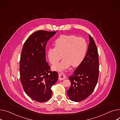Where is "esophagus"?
I'll return each instance as SVG.
<instances>
[{
    "label": "esophagus",
    "mask_w": 120,
    "mask_h": 120,
    "mask_svg": "<svg viewBox=\"0 0 120 120\" xmlns=\"http://www.w3.org/2000/svg\"><path fill=\"white\" fill-rule=\"evenodd\" d=\"M58 79L59 80H64V79H66V76L63 73H59Z\"/></svg>",
    "instance_id": "34e87169"
}]
</instances>
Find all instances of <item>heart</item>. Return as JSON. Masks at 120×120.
I'll use <instances>...</instances> for the list:
<instances>
[{
	"label": "heart",
	"instance_id": "1",
	"mask_svg": "<svg viewBox=\"0 0 120 120\" xmlns=\"http://www.w3.org/2000/svg\"><path fill=\"white\" fill-rule=\"evenodd\" d=\"M54 48H51L48 51V57L52 64H55L63 57V60L55 64L52 68L60 71L71 65L77 67L83 60L87 52V44L81 37L74 35H62L55 40Z\"/></svg>",
	"mask_w": 120,
	"mask_h": 120
}]
</instances>
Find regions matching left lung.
Returning a JSON list of instances; mask_svg holds the SVG:
<instances>
[{
    "instance_id": "1",
    "label": "left lung",
    "mask_w": 120,
    "mask_h": 120,
    "mask_svg": "<svg viewBox=\"0 0 120 120\" xmlns=\"http://www.w3.org/2000/svg\"><path fill=\"white\" fill-rule=\"evenodd\" d=\"M90 42L83 60L69 77L71 86L67 91L69 98L79 102L92 94L98 82L99 76V59L98 49L94 39L89 35Z\"/></svg>"
}]
</instances>
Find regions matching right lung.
<instances>
[{
	"mask_svg": "<svg viewBox=\"0 0 120 120\" xmlns=\"http://www.w3.org/2000/svg\"><path fill=\"white\" fill-rule=\"evenodd\" d=\"M56 32L38 30L24 43L20 62V80L23 89L32 99L44 102L51 98L52 86L58 78L56 71H52L46 61L47 41Z\"/></svg>",
	"mask_w": 120,
	"mask_h": 120,
	"instance_id": "right-lung-1",
	"label": "right lung"
}]
</instances>
